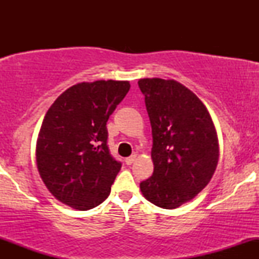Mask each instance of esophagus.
Listing matches in <instances>:
<instances>
[{"label":"esophagus","mask_w":259,"mask_h":259,"mask_svg":"<svg viewBox=\"0 0 259 259\" xmlns=\"http://www.w3.org/2000/svg\"><path fill=\"white\" fill-rule=\"evenodd\" d=\"M135 159H136V156L135 154H133V156H130V157H127V158H125V163L127 165H132L134 162H135Z\"/></svg>","instance_id":"obj_1"}]
</instances>
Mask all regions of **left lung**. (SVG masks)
<instances>
[{
    "label": "left lung",
    "mask_w": 259,
    "mask_h": 259,
    "mask_svg": "<svg viewBox=\"0 0 259 259\" xmlns=\"http://www.w3.org/2000/svg\"><path fill=\"white\" fill-rule=\"evenodd\" d=\"M152 126L153 174L140 184L151 203L173 209L208 185L218 164V136L202 101L175 80H139Z\"/></svg>",
    "instance_id": "left-lung-1"
}]
</instances>
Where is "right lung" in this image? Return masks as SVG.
Here are the masks:
<instances>
[{
	"label": "right lung",
	"mask_w": 259,
	"mask_h": 259,
	"mask_svg": "<svg viewBox=\"0 0 259 259\" xmlns=\"http://www.w3.org/2000/svg\"><path fill=\"white\" fill-rule=\"evenodd\" d=\"M129 89V81L79 82L47 111L36 142V163L45 185L62 203L88 210L111 194L121 163L109 153L106 125Z\"/></svg>",
	"instance_id": "obj_1"
}]
</instances>
